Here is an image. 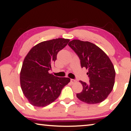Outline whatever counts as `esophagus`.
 <instances>
[{
  "mask_svg": "<svg viewBox=\"0 0 131 131\" xmlns=\"http://www.w3.org/2000/svg\"><path fill=\"white\" fill-rule=\"evenodd\" d=\"M71 83H75V82H77V80L73 79H71Z\"/></svg>",
  "mask_w": 131,
  "mask_h": 131,
  "instance_id": "34e87169",
  "label": "esophagus"
}]
</instances>
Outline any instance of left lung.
<instances>
[{"instance_id":"8db88e82","label":"left lung","mask_w":131,"mask_h":131,"mask_svg":"<svg viewBox=\"0 0 131 131\" xmlns=\"http://www.w3.org/2000/svg\"><path fill=\"white\" fill-rule=\"evenodd\" d=\"M68 45L78 56L81 67L88 69L89 82L80 81L83 90L77 93V97L89 104L102 102L112 91L115 83V71L112 62L101 49L91 42L74 39Z\"/></svg>"}]
</instances>
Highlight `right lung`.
I'll use <instances>...</instances> for the list:
<instances>
[{"label":"right lung","instance_id":"add662e5","mask_svg":"<svg viewBox=\"0 0 131 131\" xmlns=\"http://www.w3.org/2000/svg\"><path fill=\"white\" fill-rule=\"evenodd\" d=\"M69 42L63 38L44 41L33 47L25 57L20 74V86L33 106L43 107L54 102L71 81L49 73L58 53Z\"/></svg>","mask_w":131,"mask_h":131}]
</instances>
